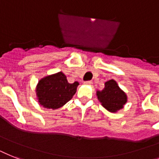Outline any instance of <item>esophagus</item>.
Returning <instances> with one entry per match:
<instances>
[{"label":"esophagus","mask_w":159,"mask_h":159,"mask_svg":"<svg viewBox=\"0 0 159 159\" xmlns=\"http://www.w3.org/2000/svg\"><path fill=\"white\" fill-rule=\"evenodd\" d=\"M84 84L89 85V86H91V85H92V82H91V81H86V82H84Z\"/></svg>","instance_id":"1"}]
</instances>
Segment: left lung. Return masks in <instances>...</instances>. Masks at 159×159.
<instances>
[{"mask_svg": "<svg viewBox=\"0 0 159 159\" xmlns=\"http://www.w3.org/2000/svg\"><path fill=\"white\" fill-rule=\"evenodd\" d=\"M96 95L102 106L111 113H116L122 109L127 101L126 93L113 79L105 82L104 88L96 91Z\"/></svg>", "mask_w": 159, "mask_h": 159, "instance_id": "1", "label": "left lung"}]
</instances>
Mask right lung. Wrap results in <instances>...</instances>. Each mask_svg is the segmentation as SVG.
<instances>
[{
  "label": "right lung",
  "instance_id": "add662e5",
  "mask_svg": "<svg viewBox=\"0 0 159 159\" xmlns=\"http://www.w3.org/2000/svg\"><path fill=\"white\" fill-rule=\"evenodd\" d=\"M78 85L77 82L68 83L66 76L62 72L46 76L37 84V100L44 108L57 109L73 98Z\"/></svg>",
  "mask_w": 159,
  "mask_h": 159
}]
</instances>
